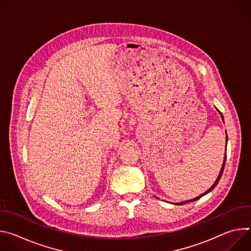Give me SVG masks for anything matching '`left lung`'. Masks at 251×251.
<instances>
[{
  "mask_svg": "<svg viewBox=\"0 0 251 251\" xmlns=\"http://www.w3.org/2000/svg\"><path fill=\"white\" fill-rule=\"evenodd\" d=\"M218 111L220 112V110L218 109ZM220 114H221V116H222V119H223V121H224V116H223V114L220 112ZM226 138H227V135H226ZM227 140V139H226ZM226 156H225V159H224V163H223V166H222V169H221V172H220V174H219V176H218V178L216 180V182L213 183V185L205 192V193H203V194H201V195H200L199 197H197V198H195V199H192V200H189V201H182V202H176V204H184V203H186V202H191V201H197V200H199V199H201V197H203L204 195H206V194H208L211 190H213L214 188L217 187V185L219 184V182H220V180H221V177H222V175H223V173H224V169H225V165H226Z\"/></svg>",
  "mask_w": 251,
  "mask_h": 251,
  "instance_id": "1",
  "label": "left lung"
}]
</instances>
